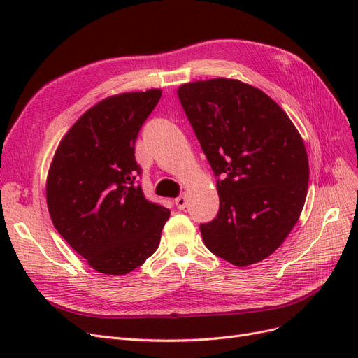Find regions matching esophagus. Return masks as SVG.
<instances>
[{
  "label": "esophagus",
  "mask_w": 358,
  "mask_h": 358,
  "mask_svg": "<svg viewBox=\"0 0 358 358\" xmlns=\"http://www.w3.org/2000/svg\"><path fill=\"white\" fill-rule=\"evenodd\" d=\"M175 204H176V208L179 210H183V209L187 208V197L185 196H179L178 199H175Z\"/></svg>",
  "instance_id": "1"
}]
</instances>
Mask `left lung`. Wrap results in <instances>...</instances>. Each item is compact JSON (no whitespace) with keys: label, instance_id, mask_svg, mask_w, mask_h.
<instances>
[{"label":"left lung","instance_id":"left-lung-1","mask_svg":"<svg viewBox=\"0 0 358 358\" xmlns=\"http://www.w3.org/2000/svg\"><path fill=\"white\" fill-rule=\"evenodd\" d=\"M178 96L216 176L220 212L200 225L204 245L237 267L284 243L305 206L309 162L288 115L237 79L183 83Z\"/></svg>","mask_w":358,"mask_h":358}]
</instances>
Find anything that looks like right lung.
<instances>
[{
    "label": "right lung",
    "instance_id": "right-lung-1",
    "mask_svg": "<svg viewBox=\"0 0 358 358\" xmlns=\"http://www.w3.org/2000/svg\"><path fill=\"white\" fill-rule=\"evenodd\" d=\"M161 90L107 96L59 142L46 180L50 220L94 270L127 275L152 255L170 216L136 182L134 143Z\"/></svg>",
    "mask_w": 358,
    "mask_h": 358
}]
</instances>
